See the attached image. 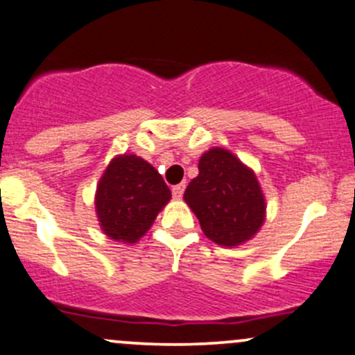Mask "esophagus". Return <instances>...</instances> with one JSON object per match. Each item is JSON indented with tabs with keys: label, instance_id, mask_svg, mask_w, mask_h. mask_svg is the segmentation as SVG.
Listing matches in <instances>:
<instances>
[{
	"label": "esophagus",
	"instance_id": "1",
	"mask_svg": "<svg viewBox=\"0 0 355 355\" xmlns=\"http://www.w3.org/2000/svg\"><path fill=\"white\" fill-rule=\"evenodd\" d=\"M184 190H185V184H178V185H175V187L171 189V192H173V197H175V199H180V197L184 196Z\"/></svg>",
	"mask_w": 355,
	"mask_h": 355
}]
</instances>
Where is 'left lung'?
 Listing matches in <instances>:
<instances>
[{"instance_id":"left-lung-1","label":"left lung","mask_w":355,"mask_h":355,"mask_svg":"<svg viewBox=\"0 0 355 355\" xmlns=\"http://www.w3.org/2000/svg\"><path fill=\"white\" fill-rule=\"evenodd\" d=\"M184 199L204 234L221 246L245 243L266 221V197L255 173L225 148L200 156L199 175L185 189Z\"/></svg>"}]
</instances>
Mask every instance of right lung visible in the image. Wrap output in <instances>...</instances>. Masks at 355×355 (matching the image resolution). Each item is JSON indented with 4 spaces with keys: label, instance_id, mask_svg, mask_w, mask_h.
<instances>
[{
    "label": "right lung",
    "instance_id": "add662e5",
    "mask_svg": "<svg viewBox=\"0 0 355 355\" xmlns=\"http://www.w3.org/2000/svg\"><path fill=\"white\" fill-rule=\"evenodd\" d=\"M170 199V189L155 166L136 155L115 156L96 185L100 227L112 240L136 243Z\"/></svg>",
    "mask_w": 355,
    "mask_h": 355
}]
</instances>
